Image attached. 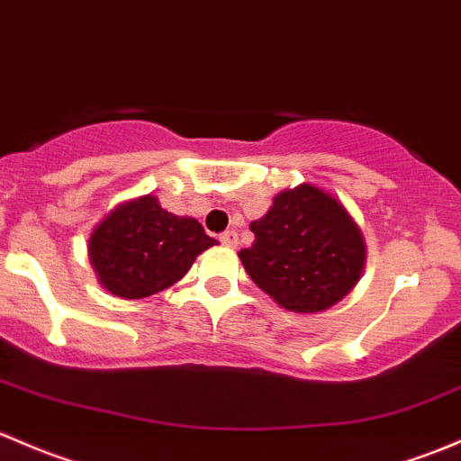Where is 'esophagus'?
<instances>
[{"instance_id":"esophagus-1","label":"esophagus","mask_w":461,"mask_h":461,"mask_svg":"<svg viewBox=\"0 0 461 461\" xmlns=\"http://www.w3.org/2000/svg\"><path fill=\"white\" fill-rule=\"evenodd\" d=\"M221 243L225 245V247H236V245H239V231H236V230L222 231V234H221Z\"/></svg>"}]
</instances>
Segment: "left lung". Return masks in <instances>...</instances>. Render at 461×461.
<instances>
[{"instance_id":"8db88e82","label":"left lung","mask_w":461,"mask_h":461,"mask_svg":"<svg viewBox=\"0 0 461 461\" xmlns=\"http://www.w3.org/2000/svg\"><path fill=\"white\" fill-rule=\"evenodd\" d=\"M254 245L239 258L249 278L283 309L318 313L340 303L360 280L366 245L360 225L333 194L303 185L283 190L249 225Z\"/></svg>"}]
</instances>
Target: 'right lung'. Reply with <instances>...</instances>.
I'll use <instances>...</instances> for the list:
<instances>
[{"mask_svg": "<svg viewBox=\"0 0 461 461\" xmlns=\"http://www.w3.org/2000/svg\"><path fill=\"white\" fill-rule=\"evenodd\" d=\"M214 245L196 218L172 214L145 194L108 212L92 230L88 256L105 292L139 300L178 283Z\"/></svg>", "mask_w": 461, "mask_h": 461, "instance_id": "1", "label": "right lung"}]
</instances>
